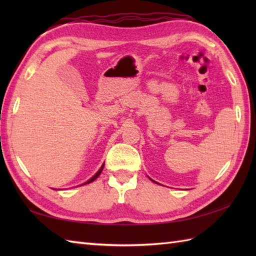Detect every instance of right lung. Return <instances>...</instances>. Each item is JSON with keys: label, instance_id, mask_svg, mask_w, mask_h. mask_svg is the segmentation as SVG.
I'll list each match as a JSON object with an SVG mask.
<instances>
[{"label": "right lung", "instance_id": "obj_1", "mask_svg": "<svg viewBox=\"0 0 256 256\" xmlns=\"http://www.w3.org/2000/svg\"><path fill=\"white\" fill-rule=\"evenodd\" d=\"M103 166H104V165H102V167L100 168V170H98V172L96 174V175H94V177H92V178H90V179H89V180H88V182H84V184H90V182H94V180H96V179L98 177H99V176H100V174L102 172V170H103Z\"/></svg>", "mask_w": 256, "mask_h": 256}]
</instances>
